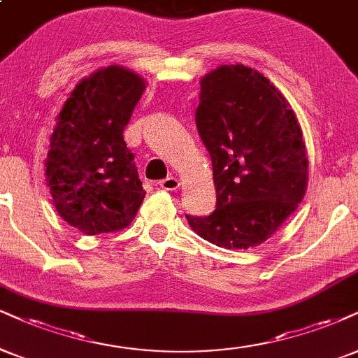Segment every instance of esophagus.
I'll use <instances>...</instances> for the list:
<instances>
[{"label": "esophagus", "instance_id": "34e87169", "mask_svg": "<svg viewBox=\"0 0 358 358\" xmlns=\"http://www.w3.org/2000/svg\"><path fill=\"white\" fill-rule=\"evenodd\" d=\"M159 186L162 189H166V191H176V189H179L180 182L178 178H174V176H169V178L159 180Z\"/></svg>", "mask_w": 358, "mask_h": 358}]
</instances>
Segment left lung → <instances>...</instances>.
<instances>
[{
    "mask_svg": "<svg viewBox=\"0 0 358 358\" xmlns=\"http://www.w3.org/2000/svg\"><path fill=\"white\" fill-rule=\"evenodd\" d=\"M196 126L213 159L217 202L206 217L186 215L202 239L226 249L267 241L303 199L306 143L297 116L268 79L244 64L201 79Z\"/></svg>",
    "mask_w": 358,
    "mask_h": 358,
    "instance_id": "8db88e82",
    "label": "left lung"
}]
</instances>
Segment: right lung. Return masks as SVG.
I'll list each match as a JSON object with an SVG mask.
<instances>
[{"label": "right lung", "mask_w": 358, "mask_h": 358, "mask_svg": "<svg viewBox=\"0 0 358 358\" xmlns=\"http://www.w3.org/2000/svg\"><path fill=\"white\" fill-rule=\"evenodd\" d=\"M144 90L139 74L113 64L81 79L57 114L46 182L57 214L87 236L127 227L143 204L122 132Z\"/></svg>", "instance_id": "right-lung-1"}]
</instances>
